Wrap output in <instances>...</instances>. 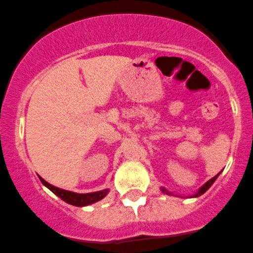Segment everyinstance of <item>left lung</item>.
Instances as JSON below:
<instances>
[{"instance_id":"left-lung-1","label":"left lung","mask_w":253,"mask_h":253,"mask_svg":"<svg viewBox=\"0 0 253 253\" xmlns=\"http://www.w3.org/2000/svg\"><path fill=\"white\" fill-rule=\"evenodd\" d=\"M218 174H219V173H218ZM218 174H217V176H214V177H212V178H211V180H210V181H207V182H206V183H205V185H204V186H202V187H201V188H200V190H198V191H197V192H196V193H195V195H193V196H192V197H198V196H201V195H204V193H205V192H206V191H207V190H209V188H210V187H211V186H212V183H213V182H214V181H216V178H217V177H218ZM161 190H162V192L167 193V195H171V193H169V191H167V190H165V188H161Z\"/></svg>"}]
</instances>
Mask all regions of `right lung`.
<instances>
[{
  "label": "right lung",
  "instance_id": "add662e5",
  "mask_svg": "<svg viewBox=\"0 0 253 253\" xmlns=\"http://www.w3.org/2000/svg\"><path fill=\"white\" fill-rule=\"evenodd\" d=\"M40 180H41V182L43 183L48 190H51L55 195H57L61 200H63V201L67 202V204L73 205V206H77V207H84V206H88V205L94 204V202L102 200V198L108 193V190H102V191H97V192H91V193L71 192V191H66V190H62V188H58V187H55V186L49 185V183L46 182L42 177H40Z\"/></svg>",
  "mask_w": 253,
  "mask_h": 253
}]
</instances>
